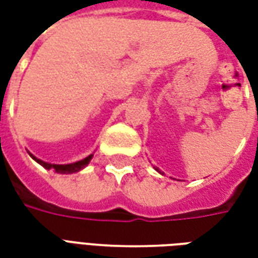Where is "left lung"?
Wrapping results in <instances>:
<instances>
[{
    "label": "left lung",
    "mask_w": 258,
    "mask_h": 258,
    "mask_svg": "<svg viewBox=\"0 0 258 258\" xmlns=\"http://www.w3.org/2000/svg\"><path fill=\"white\" fill-rule=\"evenodd\" d=\"M155 170H156L157 173H160V174H163V173H162V171H160V170H159V168H157V167H155Z\"/></svg>",
    "instance_id": "left-lung-1"
}]
</instances>
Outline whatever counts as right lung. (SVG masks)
<instances>
[{
	"mask_svg": "<svg viewBox=\"0 0 258 258\" xmlns=\"http://www.w3.org/2000/svg\"><path fill=\"white\" fill-rule=\"evenodd\" d=\"M29 155L33 160H36L40 166H42L44 168H47V170H55V173L58 174H73V173H79L80 170H83V168L91 162V159L94 155H90V156H87L83 160H79V162H74V163H69V164H51V163L47 162H42L41 159H38L36 157L33 153L29 152Z\"/></svg>",
	"mask_w": 258,
	"mask_h": 258,
	"instance_id": "1",
	"label": "right lung"
}]
</instances>
